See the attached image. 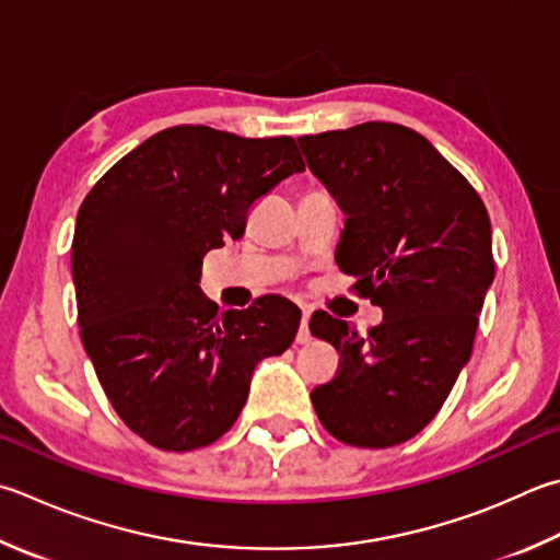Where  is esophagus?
I'll list each match as a JSON object with an SVG mask.
<instances>
[{
    "label": "esophagus",
    "mask_w": 560,
    "mask_h": 560,
    "mask_svg": "<svg viewBox=\"0 0 560 560\" xmlns=\"http://www.w3.org/2000/svg\"><path fill=\"white\" fill-rule=\"evenodd\" d=\"M310 341V310L302 307V322H300V331H298V343H307Z\"/></svg>",
    "instance_id": "1"
}]
</instances>
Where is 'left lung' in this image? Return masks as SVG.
I'll use <instances>...</instances> for the list:
<instances>
[{
	"label": "left lung",
	"instance_id": "obj_1",
	"mask_svg": "<svg viewBox=\"0 0 560 560\" xmlns=\"http://www.w3.org/2000/svg\"><path fill=\"white\" fill-rule=\"evenodd\" d=\"M298 141L346 214L336 262L385 314L368 334L329 312L312 314V336L341 355L329 383L312 389V405L348 446H397L436 417L470 358L494 278L488 209L402 124L365 121Z\"/></svg>",
	"mask_w": 560,
	"mask_h": 560
}]
</instances>
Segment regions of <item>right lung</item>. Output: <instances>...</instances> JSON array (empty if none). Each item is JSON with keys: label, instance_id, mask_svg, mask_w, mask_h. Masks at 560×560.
I'll use <instances>...</instances> for the list:
<instances>
[{"label": "right lung", "instance_id": "add662e5", "mask_svg": "<svg viewBox=\"0 0 560 560\" xmlns=\"http://www.w3.org/2000/svg\"><path fill=\"white\" fill-rule=\"evenodd\" d=\"M304 161L290 136L173 126L126 153L80 205L72 282L84 351L133 434L195 451L234 427L253 368L294 341L300 310L262 294L219 312L202 258L246 231L250 207Z\"/></svg>", "mask_w": 560, "mask_h": 560}]
</instances>
